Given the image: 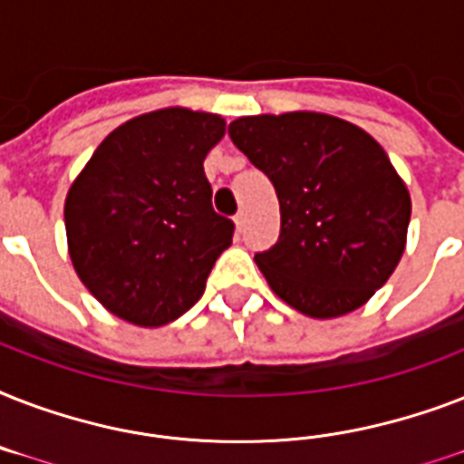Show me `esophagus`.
<instances>
[{"mask_svg":"<svg viewBox=\"0 0 464 464\" xmlns=\"http://www.w3.org/2000/svg\"><path fill=\"white\" fill-rule=\"evenodd\" d=\"M233 224H236V231H243V228H246V214H243V211H238V214H236V217H233Z\"/></svg>","mask_w":464,"mask_h":464,"instance_id":"obj_1","label":"esophagus"}]
</instances>
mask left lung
I'll list each match as a JSON object with an SVG mask.
<instances>
[{"label":"left lung","instance_id":"8db88e82","mask_svg":"<svg viewBox=\"0 0 464 464\" xmlns=\"http://www.w3.org/2000/svg\"><path fill=\"white\" fill-rule=\"evenodd\" d=\"M228 134L279 199V240L255 255L269 289L317 320L361 308L402 260L411 217L410 189L381 144L313 111L238 118Z\"/></svg>","mask_w":464,"mask_h":464}]
</instances>
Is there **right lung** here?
<instances>
[{"label": "right lung", "mask_w": 464, "mask_h": 464, "mask_svg": "<svg viewBox=\"0 0 464 464\" xmlns=\"http://www.w3.org/2000/svg\"><path fill=\"white\" fill-rule=\"evenodd\" d=\"M226 120L160 108L112 130L64 199L76 275L112 315L140 327L173 323L202 298L233 221L211 209L204 159Z\"/></svg>", "instance_id": "right-lung-1"}]
</instances>
